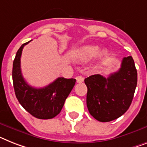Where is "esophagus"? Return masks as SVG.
<instances>
[{
	"instance_id": "esophagus-1",
	"label": "esophagus",
	"mask_w": 147,
	"mask_h": 147,
	"mask_svg": "<svg viewBox=\"0 0 147 147\" xmlns=\"http://www.w3.org/2000/svg\"><path fill=\"white\" fill-rule=\"evenodd\" d=\"M76 82H78V83H81L84 81V78H83V76H77L76 77Z\"/></svg>"
}]
</instances>
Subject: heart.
<instances>
[{"instance_id": "b5f03b06", "label": "heart", "mask_w": 147, "mask_h": 147, "mask_svg": "<svg viewBox=\"0 0 147 147\" xmlns=\"http://www.w3.org/2000/svg\"><path fill=\"white\" fill-rule=\"evenodd\" d=\"M107 51L103 49L100 51V48L95 45H86L75 52L74 56L81 61H86L92 59L98 55L99 59H102L107 56Z\"/></svg>"}]
</instances>
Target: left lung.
Listing matches in <instances>:
<instances>
[{
    "mask_svg": "<svg viewBox=\"0 0 147 147\" xmlns=\"http://www.w3.org/2000/svg\"><path fill=\"white\" fill-rule=\"evenodd\" d=\"M84 81L89 113L102 122L116 119L128 110L134 98L138 73L133 58H123L119 70L107 78L94 74Z\"/></svg>",
    "mask_w": 147,
    "mask_h": 147,
    "instance_id": "left-lung-1",
    "label": "left lung"
}]
</instances>
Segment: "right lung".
Returning <instances> with one entry per match:
<instances>
[{"instance_id": "add662e5", "label": "right lung", "mask_w": 147, "mask_h": 147, "mask_svg": "<svg viewBox=\"0 0 147 147\" xmlns=\"http://www.w3.org/2000/svg\"><path fill=\"white\" fill-rule=\"evenodd\" d=\"M30 41L22 45L13 61V87L17 99L25 110L37 119H49L61 112L66 98L74 86L76 80L59 77L43 88L29 86L22 74L21 55L24 47Z\"/></svg>"}]
</instances>
